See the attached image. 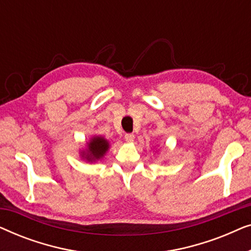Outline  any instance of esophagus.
Instances as JSON below:
<instances>
[{
    "mask_svg": "<svg viewBox=\"0 0 251 251\" xmlns=\"http://www.w3.org/2000/svg\"><path fill=\"white\" fill-rule=\"evenodd\" d=\"M125 139H126V142L132 143L133 140H135V135H133V133H126V135L125 136Z\"/></svg>",
    "mask_w": 251,
    "mask_h": 251,
    "instance_id": "1",
    "label": "esophagus"
}]
</instances>
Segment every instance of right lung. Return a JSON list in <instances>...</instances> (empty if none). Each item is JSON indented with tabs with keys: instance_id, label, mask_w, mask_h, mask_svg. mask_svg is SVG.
Returning a JSON list of instances; mask_svg holds the SVG:
<instances>
[{
	"instance_id": "add662e5",
	"label": "right lung",
	"mask_w": 251,
	"mask_h": 251,
	"mask_svg": "<svg viewBox=\"0 0 251 251\" xmlns=\"http://www.w3.org/2000/svg\"><path fill=\"white\" fill-rule=\"evenodd\" d=\"M109 149V143L104 137L95 136L88 143L85 152H82V157L89 162H96L105 155Z\"/></svg>"
}]
</instances>
